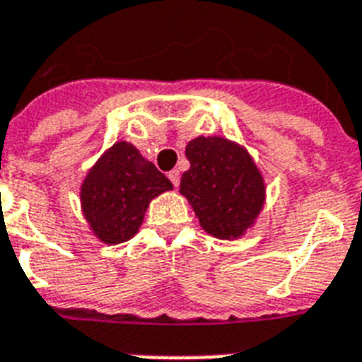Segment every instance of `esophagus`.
I'll use <instances>...</instances> for the list:
<instances>
[{
    "label": "esophagus",
    "instance_id": "obj_1",
    "mask_svg": "<svg viewBox=\"0 0 362 362\" xmlns=\"http://www.w3.org/2000/svg\"><path fill=\"white\" fill-rule=\"evenodd\" d=\"M169 180L173 182V186H178V184H180V170L178 169H175V170H170L169 173Z\"/></svg>",
    "mask_w": 362,
    "mask_h": 362
}]
</instances>
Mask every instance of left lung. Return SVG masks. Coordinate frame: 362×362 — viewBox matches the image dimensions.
<instances>
[{
	"label": "left lung",
	"instance_id": "left-lung-1",
	"mask_svg": "<svg viewBox=\"0 0 362 362\" xmlns=\"http://www.w3.org/2000/svg\"><path fill=\"white\" fill-rule=\"evenodd\" d=\"M189 170L180 193L192 203L204 231L231 240L252 227L263 209V176L244 148L221 136H197L186 146Z\"/></svg>",
	"mask_w": 362,
	"mask_h": 362
}]
</instances>
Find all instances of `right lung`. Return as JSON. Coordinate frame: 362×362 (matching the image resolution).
<instances>
[{
	"label": "right lung",
	"mask_w": 362,
	"mask_h": 362,
	"mask_svg": "<svg viewBox=\"0 0 362 362\" xmlns=\"http://www.w3.org/2000/svg\"><path fill=\"white\" fill-rule=\"evenodd\" d=\"M173 184L129 142H116L82 184V212L105 244L129 240L141 227L148 204Z\"/></svg>",
	"instance_id": "obj_1"
}]
</instances>
